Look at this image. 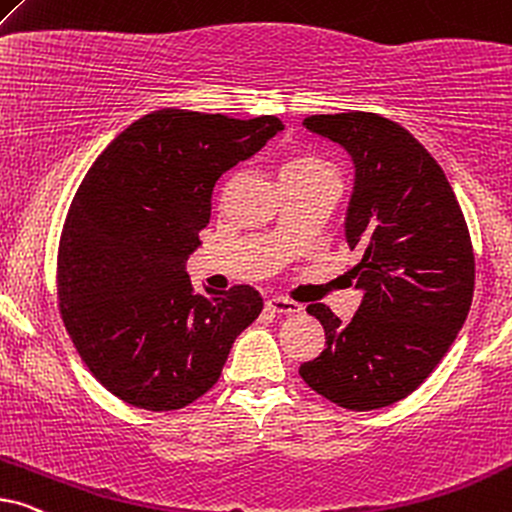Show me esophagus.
Wrapping results in <instances>:
<instances>
[{"instance_id": "34e87169", "label": "esophagus", "mask_w": 512, "mask_h": 512, "mask_svg": "<svg viewBox=\"0 0 512 512\" xmlns=\"http://www.w3.org/2000/svg\"><path fill=\"white\" fill-rule=\"evenodd\" d=\"M265 308H268L270 313H277V315L301 313V305L289 301V298H284V296H270L268 301H265Z\"/></svg>"}]
</instances>
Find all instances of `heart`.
Here are the masks:
<instances>
[{
	"mask_svg": "<svg viewBox=\"0 0 512 512\" xmlns=\"http://www.w3.org/2000/svg\"><path fill=\"white\" fill-rule=\"evenodd\" d=\"M324 164L315 162V159H296V162H291L287 169H320Z\"/></svg>",
	"mask_w": 512,
	"mask_h": 512,
	"instance_id": "b5f03b06",
	"label": "heart"
}]
</instances>
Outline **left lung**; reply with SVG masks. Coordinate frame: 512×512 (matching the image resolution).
Wrapping results in <instances>:
<instances>
[{"label": "left lung", "instance_id": "obj_1", "mask_svg": "<svg viewBox=\"0 0 512 512\" xmlns=\"http://www.w3.org/2000/svg\"><path fill=\"white\" fill-rule=\"evenodd\" d=\"M310 134L350 155L345 242L362 251L350 272L362 303L341 322L324 303V350L298 374L350 411L390 407L421 386L466 322L475 258L459 199L430 152L400 124L371 112L305 117Z\"/></svg>", "mask_w": 512, "mask_h": 512}]
</instances>
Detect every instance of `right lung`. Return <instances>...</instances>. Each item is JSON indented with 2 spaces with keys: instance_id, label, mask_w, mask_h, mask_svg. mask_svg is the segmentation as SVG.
<instances>
[{
  "instance_id": "obj_1",
  "label": "right lung",
  "mask_w": 512,
  "mask_h": 512,
  "mask_svg": "<svg viewBox=\"0 0 512 512\" xmlns=\"http://www.w3.org/2000/svg\"><path fill=\"white\" fill-rule=\"evenodd\" d=\"M282 129L272 115L164 108L124 129L86 171L61 235L58 296L77 353L119 400L188 407L261 315L254 287L199 294L185 263L202 247L218 178Z\"/></svg>"
}]
</instances>
